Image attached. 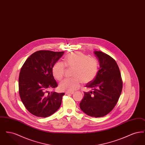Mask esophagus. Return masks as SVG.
Here are the masks:
<instances>
[{"instance_id": "34e87169", "label": "esophagus", "mask_w": 145, "mask_h": 145, "mask_svg": "<svg viewBox=\"0 0 145 145\" xmlns=\"http://www.w3.org/2000/svg\"><path fill=\"white\" fill-rule=\"evenodd\" d=\"M65 93L66 95H72L74 93V92H66Z\"/></svg>"}]
</instances>
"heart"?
<instances>
[{
    "label": "heart",
    "instance_id": "1",
    "mask_svg": "<svg viewBox=\"0 0 145 145\" xmlns=\"http://www.w3.org/2000/svg\"><path fill=\"white\" fill-rule=\"evenodd\" d=\"M66 66L74 69L72 73L73 78L63 80L59 85V89L69 92L77 90L82 82L84 84L91 82L98 71V63L96 60L79 52L70 53L66 56L64 63L58 61L54 65L52 73L57 80H62L64 77Z\"/></svg>",
    "mask_w": 145,
    "mask_h": 145
}]
</instances>
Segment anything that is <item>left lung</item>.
Segmentation results:
<instances>
[{
    "mask_svg": "<svg viewBox=\"0 0 145 145\" xmlns=\"http://www.w3.org/2000/svg\"><path fill=\"white\" fill-rule=\"evenodd\" d=\"M100 67L96 78L86 87L91 89L84 92L79 104L81 110L92 117H103L116 105L122 90L123 82L115 60L101 51H95Z\"/></svg>",
    "mask_w": 145,
    "mask_h": 145,
    "instance_id": "1",
    "label": "left lung"
}]
</instances>
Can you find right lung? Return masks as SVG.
<instances>
[{
    "instance_id": "add662e5",
    "label": "right lung",
    "mask_w": 145,
    "mask_h": 145,
    "mask_svg": "<svg viewBox=\"0 0 145 145\" xmlns=\"http://www.w3.org/2000/svg\"><path fill=\"white\" fill-rule=\"evenodd\" d=\"M64 52L41 50L30 55L21 68L19 94L26 109L36 116L47 117L60 107L65 93L49 92L57 86L52 68Z\"/></svg>"
}]
</instances>
